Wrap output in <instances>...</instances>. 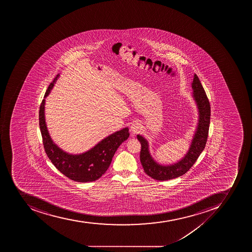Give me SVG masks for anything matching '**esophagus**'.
<instances>
[{
  "mask_svg": "<svg viewBox=\"0 0 252 252\" xmlns=\"http://www.w3.org/2000/svg\"><path fill=\"white\" fill-rule=\"evenodd\" d=\"M142 130V127L139 123H134L131 125V131L133 134H138Z\"/></svg>",
  "mask_w": 252,
  "mask_h": 252,
  "instance_id": "1",
  "label": "esophagus"
}]
</instances>
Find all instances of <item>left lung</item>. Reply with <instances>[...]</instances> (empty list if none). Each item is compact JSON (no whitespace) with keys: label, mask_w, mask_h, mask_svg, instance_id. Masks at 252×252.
I'll return each mask as SVG.
<instances>
[{"label":"left lung","mask_w":252,"mask_h":252,"mask_svg":"<svg viewBox=\"0 0 252 252\" xmlns=\"http://www.w3.org/2000/svg\"><path fill=\"white\" fill-rule=\"evenodd\" d=\"M192 88L194 90L193 95L199 111V122L191 146L182 160L169 166L160 165L151 158L147 141L143 136L137 135V139L141 143V164L145 173L157 181L172 180L185 174L193 166L206 147L210 123V105L204 88L196 74L194 75Z\"/></svg>","instance_id":"obj_1"}]
</instances>
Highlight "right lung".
<instances>
[{"mask_svg":"<svg viewBox=\"0 0 252 252\" xmlns=\"http://www.w3.org/2000/svg\"><path fill=\"white\" fill-rule=\"evenodd\" d=\"M58 75L48 87L44 97L50 94ZM44 105L45 99L42 100L39 107L40 131L46 155L54 166L67 178L77 182H92L99 179L109 169L117 148L128 138V128L125 127L113 133L88 152L79 155H68L57 147L50 139L45 122Z\"/></svg>","mask_w":252,"mask_h":252,"instance_id":"1","label":"right lung"}]
</instances>
